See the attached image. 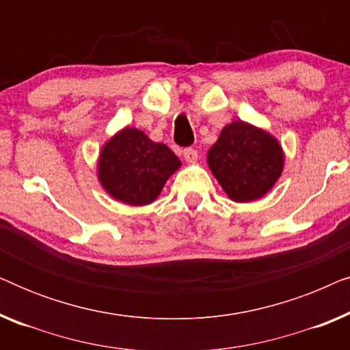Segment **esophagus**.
<instances>
[{
    "label": "esophagus",
    "mask_w": 350,
    "mask_h": 350,
    "mask_svg": "<svg viewBox=\"0 0 350 350\" xmlns=\"http://www.w3.org/2000/svg\"><path fill=\"white\" fill-rule=\"evenodd\" d=\"M183 157L188 162H194L196 159H198V151H196L194 148H191V146L185 148V150H183Z\"/></svg>",
    "instance_id": "1"
}]
</instances>
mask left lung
I'll return each mask as SVG.
<instances>
[{
  "instance_id": "8db88e82",
  "label": "left lung",
  "mask_w": 350,
  "mask_h": 350,
  "mask_svg": "<svg viewBox=\"0 0 350 350\" xmlns=\"http://www.w3.org/2000/svg\"><path fill=\"white\" fill-rule=\"evenodd\" d=\"M207 161L224 193L236 202L260 199L284 169V154L275 138L242 121L223 129Z\"/></svg>"
}]
</instances>
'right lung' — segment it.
<instances>
[{
	"label": "right lung",
	"instance_id": "obj_1",
	"mask_svg": "<svg viewBox=\"0 0 350 350\" xmlns=\"http://www.w3.org/2000/svg\"><path fill=\"white\" fill-rule=\"evenodd\" d=\"M180 159L162 143L142 131L124 129L103 146L98 178L114 199L131 205L151 204L167 178L180 167Z\"/></svg>",
	"mask_w": 350,
	"mask_h": 350
}]
</instances>
